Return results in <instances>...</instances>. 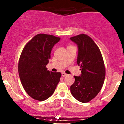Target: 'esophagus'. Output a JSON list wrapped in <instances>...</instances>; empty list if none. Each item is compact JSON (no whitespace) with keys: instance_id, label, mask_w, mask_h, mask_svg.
I'll use <instances>...</instances> for the list:
<instances>
[{"instance_id":"obj_1","label":"esophagus","mask_w":124,"mask_h":124,"mask_svg":"<svg viewBox=\"0 0 124 124\" xmlns=\"http://www.w3.org/2000/svg\"><path fill=\"white\" fill-rule=\"evenodd\" d=\"M67 76V74L65 73V72H62V77H65V76Z\"/></svg>"}]
</instances>
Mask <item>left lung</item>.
<instances>
[{
	"label": "left lung",
	"instance_id": "8db88e82",
	"mask_svg": "<svg viewBox=\"0 0 124 124\" xmlns=\"http://www.w3.org/2000/svg\"><path fill=\"white\" fill-rule=\"evenodd\" d=\"M78 46L77 64L80 66V76H74L75 82L70 87L72 95L82 102H89L101 91L106 76L103 58L91 37L80 34L70 38Z\"/></svg>",
	"mask_w": 124,
	"mask_h": 124
}]
</instances>
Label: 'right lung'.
Wrapping results in <instances>:
<instances>
[{
	"mask_svg": "<svg viewBox=\"0 0 124 124\" xmlns=\"http://www.w3.org/2000/svg\"><path fill=\"white\" fill-rule=\"evenodd\" d=\"M61 38L40 33L24 47L18 62V74L23 88L33 99L44 101L54 93L61 73L47 70L50 53Z\"/></svg>",
	"mask_w": 124,
	"mask_h": 124,
	"instance_id": "1",
	"label": "right lung"
}]
</instances>
